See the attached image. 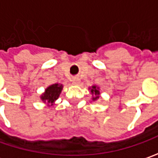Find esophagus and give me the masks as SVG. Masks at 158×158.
I'll return each instance as SVG.
<instances>
[{
  "label": "esophagus",
  "mask_w": 158,
  "mask_h": 158,
  "mask_svg": "<svg viewBox=\"0 0 158 158\" xmlns=\"http://www.w3.org/2000/svg\"><path fill=\"white\" fill-rule=\"evenodd\" d=\"M72 82L73 85H79V79L78 78H73L72 79Z\"/></svg>",
  "instance_id": "obj_1"
}]
</instances>
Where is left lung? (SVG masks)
I'll return each instance as SVG.
<instances>
[{"mask_svg": "<svg viewBox=\"0 0 158 158\" xmlns=\"http://www.w3.org/2000/svg\"><path fill=\"white\" fill-rule=\"evenodd\" d=\"M88 89L90 90V94H92V100L93 101H97L100 98V87H98L97 85H92Z\"/></svg>", "mask_w": 158, "mask_h": 158, "instance_id": "1", "label": "left lung"}]
</instances>
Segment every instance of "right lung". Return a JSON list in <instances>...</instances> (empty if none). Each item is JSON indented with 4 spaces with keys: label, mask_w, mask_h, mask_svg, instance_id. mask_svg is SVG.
Here are the masks:
<instances>
[{
    "label": "right lung",
    "mask_w": 158,
    "mask_h": 158,
    "mask_svg": "<svg viewBox=\"0 0 158 158\" xmlns=\"http://www.w3.org/2000/svg\"><path fill=\"white\" fill-rule=\"evenodd\" d=\"M63 90L62 84H52L45 88L44 92L40 96L41 101L46 104L47 106H54L55 101L58 99Z\"/></svg>",
    "instance_id": "obj_1"
}]
</instances>
